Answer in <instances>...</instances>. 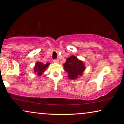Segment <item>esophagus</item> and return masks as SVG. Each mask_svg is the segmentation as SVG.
<instances>
[{"label":"esophagus","instance_id":"34e87169","mask_svg":"<svg viewBox=\"0 0 124 124\" xmlns=\"http://www.w3.org/2000/svg\"><path fill=\"white\" fill-rule=\"evenodd\" d=\"M53 62H54V63H59V60H58V59H55V60H54L53 61Z\"/></svg>","mask_w":124,"mask_h":124}]
</instances>
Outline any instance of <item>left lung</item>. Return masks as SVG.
I'll use <instances>...</instances> for the list:
<instances>
[{
	"label": "left lung",
	"instance_id": "8db88e82",
	"mask_svg": "<svg viewBox=\"0 0 124 124\" xmlns=\"http://www.w3.org/2000/svg\"><path fill=\"white\" fill-rule=\"evenodd\" d=\"M63 66L64 70L68 73V78L72 80H75L83 75L86 68L83 61H80L75 55L67 58Z\"/></svg>",
	"mask_w": 124,
	"mask_h": 124
}]
</instances>
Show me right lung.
I'll use <instances>...</instances> for the list:
<instances>
[{"instance_id":"1","label":"right lung","mask_w":124,"mask_h":124,"mask_svg":"<svg viewBox=\"0 0 124 124\" xmlns=\"http://www.w3.org/2000/svg\"><path fill=\"white\" fill-rule=\"evenodd\" d=\"M50 65V63H46L44 64V63L41 62H37L35 63V66H34V73L37 76H40L44 72H45V70L47 69L48 66Z\"/></svg>"}]
</instances>
